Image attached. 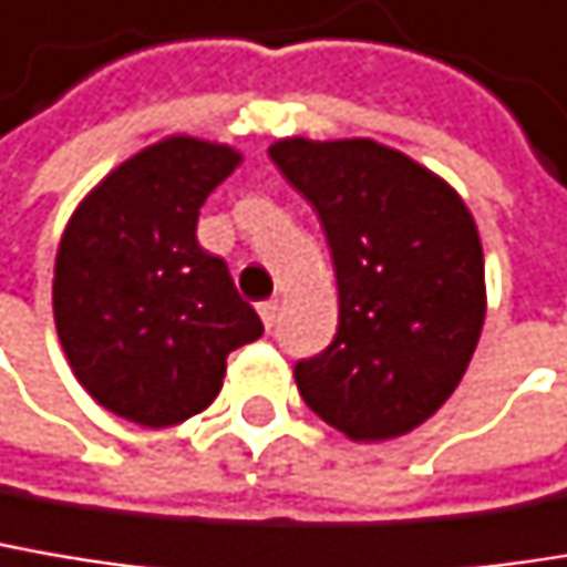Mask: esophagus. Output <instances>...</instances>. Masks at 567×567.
<instances>
[{
    "instance_id": "34e87169",
    "label": "esophagus",
    "mask_w": 567,
    "mask_h": 567,
    "mask_svg": "<svg viewBox=\"0 0 567 567\" xmlns=\"http://www.w3.org/2000/svg\"><path fill=\"white\" fill-rule=\"evenodd\" d=\"M259 318H262L266 331H272V328H276V318H279V305H276V301H262V305H259Z\"/></svg>"
}]
</instances>
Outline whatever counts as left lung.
Returning <instances> with one entry per match:
<instances>
[{"label":"left lung","mask_w":567,"mask_h":567,"mask_svg":"<svg viewBox=\"0 0 567 567\" xmlns=\"http://www.w3.org/2000/svg\"><path fill=\"white\" fill-rule=\"evenodd\" d=\"M318 210L337 276L334 343L295 367L315 415L350 441L415 432L451 399L487 318L484 246L464 197L377 138L269 145Z\"/></svg>","instance_id":"8db88e82"}]
</instances>
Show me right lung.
I'll return each instance as SVG.
<instances>
[{
    "label": "right lung",
    "instance_id": "right-lung-1",
    "mask_svg": "<svg viewBox=\"0 0 567 567\" xmlns=\"http://www.w3.org/2000/svg\"><path fill=\"white\" fill-rule=\"evenodd\" d=\"M239 162L224 142L165 135L93 184L58 243L64 357L93 402L142 429L204 412L227 357L262 337L227 262L197 246V214Z\"/></svg>",
    "mask_w": 567,
    "mask_h": 567
}]
</instances>
